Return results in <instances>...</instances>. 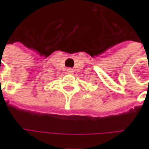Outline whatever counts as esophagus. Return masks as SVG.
Here are the masks:
<instances>
[{
    "label": "esophagus",
    "instance_id": "1",
    "mask_svg": "<svg viewBox=\"0 0 149 149\" xmlns=\"http://www.w3.org/2000/svg\"><path fill=\"white\" fill-rule=\"evenodd\" d=\"M73 72H74L73 69H71V68H68V70H67V73H68V74H73Z\"/></svg>",
    "mask_w": 149,
    "mask_h": 149
}]
</instances>
